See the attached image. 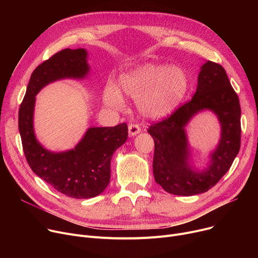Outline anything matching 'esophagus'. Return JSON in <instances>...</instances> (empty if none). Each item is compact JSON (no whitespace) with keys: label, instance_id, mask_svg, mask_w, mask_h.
<instances>
[{"label":"esophagus","instance_id":"obj_1","mask_svg":"<svg viewBox=\"0 0 258 258\" xmlns=\"http://www.w3.org/2000/svg\"><path fill=\"white\" fill-rule=\"evenodd\" d=\"M140 132L141 130L138 124H128V134L131 137L136 136V135H138Z\"/></svg>","mask_w":258,"mask_h":258}]
</instances>
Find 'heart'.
<instances>
[{
    "label": "heart",
    "instance_id": "heart-1",
    "mask_svg": "<svg viewBox=\"0 0 258 258\" xmlns=\"http://www.w3.org/2000/svg\"><path fill=\"white\" fill-rule=\"evenodd\" d=\"M190 88L184 68L166 63L146 62L119 78V89L108 85L104 89L106 105L120 108L124 96L137 100L140 112L147 118L161 119L171 115Z\"/></svg>",
    "mask_w": 258,
    "mask_h": 258
}]
</instances>
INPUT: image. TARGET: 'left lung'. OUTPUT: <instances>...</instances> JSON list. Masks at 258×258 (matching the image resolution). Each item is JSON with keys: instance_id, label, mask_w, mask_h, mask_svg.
I'll return each mask as SVG.
<instances>
[{"instance_id": "1", "label": "left lung", "mask_w": 258, "mask_h": 258, "mask_svg": "<svg viewBox=\"0 0 258 258\" xmlns=\"http://www.w3.org/2000/svg\"><path fill=\"white\" fill-rule=\"evenodd\" d=\"M210 110L221 124L219 143L199 170L193 164L185 126L198 113ZM155 141L153 172L165 191L175 196H195L208 191L232 165L240 147V105L224 68L205 61L198 76L191 100L169 118L147 131Z\"/></svg>"}]
</instances>
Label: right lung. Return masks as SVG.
Here are the masks:
<instances>
[{
	"mask_svg": "<svg viewBox=\"0 0 258 258\" xmlns=\"http://www.w3.org/2000/svg\"><path fill=\"white\" fill-rule=\"evenodd\" d=\"M89 73L86 49L57 52L31 74L19 111L23 150L32 171L58 192L74 199H90L103 192L110 183L113 154L127 139V125L89 127L71 150L51 152L38 142L34 133L35 96L54 81L85 79Z\"/></svg>",
	"mask_w": 258,
	"mask_h": 258,
	"instance_id": "1",
	"label": "right lung"
}]
</instances>
